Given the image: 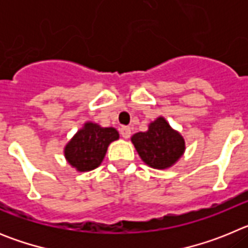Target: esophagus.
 <instances>
[{
  "label": "esophagus",
  "mask_w": 248,
  "mask_h": 248,
  "mask_svg": "<svg viewBox=\"0 0 248 248\" xmlns=\"http://www.w3.org/2000/svg\"><path fill=\"white\" fill-rule=\"evenodd\" d=\"M120 134H122V137L124 138V139H128L131 134V129L129 128V126H123V128L120 129Z\"/></svg>",
  "instance_id": "34e87169"
}]
</instances>
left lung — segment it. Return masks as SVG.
Listing matches in <instances>:
<instances>
[{
  "label": "left lung",
  "mask_w": 248,
  "mask_h": 248,
  "mask_svg": "<svg viewBox=\"0 0 248 248\" xmlns=\"http://www.w3.org/2000/svg\"><path fill=\"white\" fill-rule=\"evenodd\" d=\"M131 143L144 163L157 170L171 168L185 153L183 135L172 129L164 117L151 122L146 131L133 135Z\"/></svg>",
  "instance_id": "obj_1"
}]
</instances>
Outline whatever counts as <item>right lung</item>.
<instances>
[{"mask_svg": "<svg viewBox=\"0 0 248 248\" xmlns=\"http://www.w3.org/2000/svg\"><path fill=\"white\" fill-rule=\"evenodd\" d=\"M118 139L119 133L115 128L87 122L64 146L65 160L77 171H91L102 164L109 144Z\"/></svg>", "mask_w": 248, "mask_h": 248, "instance_id": "1", "label": "right lung"}]
</instances>
